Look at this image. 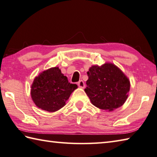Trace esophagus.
Here are the masks:
<instances>
[{
	"instance_id": "34e87169",
	"label": "esophagus",
	"mask_w": 157,
	"mask_h": 157,
	"mask_svg": "<svg viewBox=\"0 0 157 157\" xmlns=\"http://www.w3.org/2000/svg\"><path fill=\"white\" fill-rule=\"evenodd\" d=\"M78 86H79V88H84L85 87L84 82H83L82 80L79 81V82H78Z\"/></svg>"
}]
</instances>
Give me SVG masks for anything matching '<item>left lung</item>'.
Instances as JSON below:
<instances>
[{
    "mask_svg": "<svg viewBox=\"0 0 157 157\" xmlns=\"http://www.w3.org/2000/svg\"><path fill=\"white\" fill-rule=\"evenodd\" d=\"M86 93L98 108L113 111L127 100L130 82L124 73L112 63L92 66L87 72Z\"/></svg>",
    "mask_w": 157,
    "mask_h": 157,
    "instance_id": "obj_1",
    "label": "left lung"
}]
</instances>
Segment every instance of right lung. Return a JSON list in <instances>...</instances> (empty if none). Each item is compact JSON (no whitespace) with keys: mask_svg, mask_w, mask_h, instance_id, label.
Segmentation results:
<instances>
[{"mask_svg":"<svg viewBox=\"0 0 157 157\" xmlns=\"http://www.w3.org/2000/svg\"><path fill=\"white\" fill-rule=\"evenodd\" d=\"M76 88L78 86L70 84L67 77L56 67L36 77L31 86L30 94L39 108L54 112L65 105V102Z\"/></svg>","mask_w":157,"mask_h":157,"instance_id":"obj_1","label":"right lung"}]
</instances>
